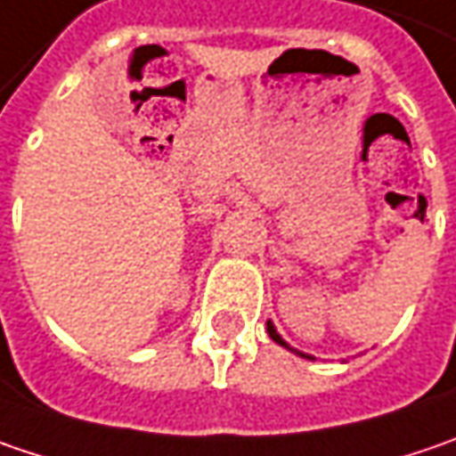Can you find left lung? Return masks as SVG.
<instances>
[{"label":"left lung","instance_id":"8db88e82","mask_svg":"<svg viewBox=\"0 0 456 456\" xmlns=\"http://www.w3.org/2000/svg\"><path fill=\"white\" fill-rule=\"evenodd\" d=\"M265 328H268V335H271V340H276V343H279V346H283L286 351H291V354H297V356H302V359H309V362H314V356H309V354H305V351H297V348H291V346H289V343L283 340L281 335H279L276 325H273L271 320L265 322Z\"/></svg>","mask_w":456,"mask_h":456}]
</instances>
